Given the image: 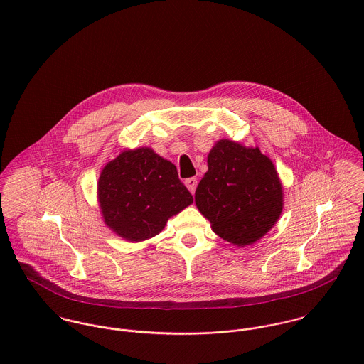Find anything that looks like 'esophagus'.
Listing matches in <instances>:
<instances>
[{"label": "esophagus", "mask_w": 364, "mask_h": 364, "mask_svg": "<svg viewBox=\"0 0 364 364\" xmlns=\"http://www.w3.org/2000/svg\"><path fill=\"white\" fill-rule=\"evenodd\" d=\"M185 185H186V188H188L192 193H195L196 186H198V179H196V178H188V179L185 181Z\"/></svg>", "instance_id": "1"}]
</instances>
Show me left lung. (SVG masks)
Returning <instances> with one entry per match:
<instances>
[{
    "label": "left lung",
    "mask_w": 364,
    "mask_h": 364,
    "mask_svg": "<svg viewBox=\"0 0 364 364\" xmlns=\"http://www.w3.org/2000/svg\"><path fill=\"white\" fill-rule=\"evenodd\" d=\"M208 165L195 193L199 211L223 240L237 247L257 242L283 210V186L273 162L258 147L220 140Z\"/></svg>",
    "instance_id": "left-lung-1"
}]
</instances>
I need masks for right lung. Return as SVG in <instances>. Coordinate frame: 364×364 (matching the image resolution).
<instances>
[{
    "label": "right lung",
    "instance_id": "right-lung-1",
    "mask_svg": "<svg viewBox=\"0 0 364 364\" xmlns=\"http://www.w3.org/2000/svg\"><path fill=\"white\" fill-rule=\"evenodd\" d=\"M98 199L105 224L130 242L159 234L169 217L193 203L176 166L147 147L123 151L106 164Z\"/></svg>",
    "mask_w": 364,
    "mask_h": 364
}]
</instances>
